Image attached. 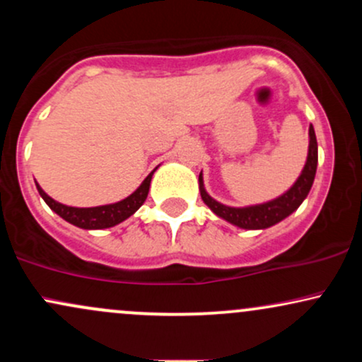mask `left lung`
Instances as JSON below:
<instances>
[{"label": "left lung", "instance_id": "8db88e82", "mask_svg": "<svg viewBox=\"0 0 362 362\" xmlns=\"http://www.w3.org/2000/svg\"><path fill=\"white\" fill-rule=\"evenodd\" d=\"M310 146H308V158H306L305 168H303L301 175L294 182L289 190L279 197L272 199V201L264 202V204L247 206V207H231L224 206L218 202L216 199L211 197L204 189V180H202V172L199 173V190H201V197L204 204L209 207L211 211L224 221L235 224V226L243 228V230H265L271 228L274 224L282 221L293 214L301 202L305 201L308 195L311 185H313L315 173H317L318 165V144L317 136H315L313 126H310Z\"/></svg>", "mask_w": 362, "mask_h": 362}]
</instances>
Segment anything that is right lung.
I'll use <instances>...</instances> for the list:
<instances>
[{"mask_svg": "<svg viewBox=\"0 0 362 362\" xmlns=\"http://www.w3.org/2000/svg\"><path fill=\"white\" fill-rule=\"evenodd\" d=\"M156 170V168H155ZM153 170L149 175L144 178L143 184L134 190L129 197L122 199V201L114 202V204H105V206H97V207H71L64 206L61 202L54 201L52 197H49L47 194L40 189L39 184L37 190H39L40 197L44 199L45 204H47L57 216H61L64 221L74 224V226L83 228V230H105V228H112L115 224L126 221L129 216H132L136 211L143 206V202L146 201L148 192H149V184H151Z\"/></svg>", "mask_w": 362, "mask_h": 362, "instance_id": "add662e5", "label": "right lung"}]
</instances>
